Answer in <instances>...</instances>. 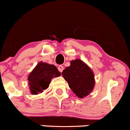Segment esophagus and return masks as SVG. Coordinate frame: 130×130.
I'll list each match as a JSON object with an SVG mask.
<instances>
[{
	"mask_svg": "<svg viewBox=\"0 0 130 130\" xmlns=\"http://www.w3.org/2000/svg\"><path fill=\"white\" fill-rule=\"evenodd\" d=\"M63 69H64V67L62 66V65H60V66H59V67H58V70L60 72H62V71H63Z\"/></svg>",
	"mask_w": 130,
	"mask_h": 130,
	"instance_id": "esophagus-1",
	"label": "esophagus"
}]
</instances>
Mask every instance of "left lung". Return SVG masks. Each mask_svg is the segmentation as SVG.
<instances>
[{
	"label": "left lung",
	"instance_id": "obj_1",
	"mask_svg": "<svg viewBox=\"0 0 130 130\" xmlns=\"http://www.w3.org/2000/svg\"><path fill=\"white\" fill-rule=\"evenodd\" d=\"M70 63L71 65L62 72L63 78L77 97L84 98L94 88V74L92 69L82 60L77 59Z\"/></svg>",
	"mask_w": 130,
	"mask_h": 130
}]
</instances>
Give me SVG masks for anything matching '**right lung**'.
<instances>
[{"label": "right lung", "instance_id": "right-lung-1", "mask_svg": "<svg viewBox=\"0 0 130 130\" xmlns=\"http://www.w3.org/2000/svg\"><path fill=\"white\" fill-rule=\"evenodd\" d=\"M59 76H61V73L55 66L43 62H39L28 78L31 94L42 93L48 87L52 78Z\"/></svg>", "mask_w": 130, "mask_h": 130}]
</instances>
